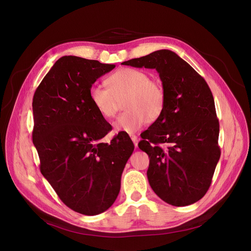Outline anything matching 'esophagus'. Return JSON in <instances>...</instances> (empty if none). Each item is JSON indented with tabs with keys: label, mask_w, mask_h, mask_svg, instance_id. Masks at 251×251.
Listing matches in <instances>:
<instances>
[{
	"label": "esophagus",
	"mask_w": 251,
	"mask_h": 251,
	"mask_svg": "<svg viewBox=\"0 0 251 251\" xmlns=\"http://www.w3.org/2000/svg\"><path fill=\"white\" fill-rule=\"evenodd\" d=\"M130 137H131V139H132V141H133V143H134L135 147L137 148V147H138V137H137L136 135H130Z\"/></svg>",
	"instance_id": "esophagus-1"
}]
</instances>
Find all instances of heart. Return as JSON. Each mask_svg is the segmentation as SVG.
<instances>
[{
    "instance_id": "1",
    "label": "heart",
    "mask_w": 251,
    "mask_h": 251,
    "mask_svg": "<svg viewBox=\"0 0 251 251\" xmlns=\"http://www.w3.org/2000/svg\"><path fill=\"white\" fill-rule=\"evenodd\" d=\"M108 88L93 85L89 100L93 108L104 118L115 116L119 101L124 98V108L113 126L116 131L133 134L145 123L157 120L164 111L166 95L162 84L150 79L144 70L122 68L107 79Z\"/></svg>"
}]
</instances>
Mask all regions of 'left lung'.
Segmentation results:
<instances>
[{
    "mask_svg": "<svg viewBox=\"0 0 251 251\" xmlns=\"http://www.w3.org/2000/svg\"><path fill=\"white\" fill-rule=\"evenodd\" d=\"M122 64L156 69L165 90L164 111L141 134L143 140L138 144L150 158L147 176L151 188L175 206L197 202L207 192L221 157L220 124L207 83L169 50Z\"/></svg>",
    "mask_w": 251,
    "mask_h": 251,
    "instance_id": "left-lung-1",
    "label": "left lung"
}]
</instances>
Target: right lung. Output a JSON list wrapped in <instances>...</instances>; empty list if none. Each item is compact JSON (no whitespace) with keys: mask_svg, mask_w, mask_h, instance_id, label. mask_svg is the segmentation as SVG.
Masks as SVG:
<instances>
[{"mask_svg":"<svg viewBox=\"0 0 251 251\" xmlns=\"http://www.w3.org/2000/svg\"><path fill=\"white\" fill-rule=\"evenodd\" d=\"M114 67L62 56L32 99V142L41 172L65 205L85 216L99 214L113 204L134 151L126 133H118L110 144L100 142L112 127L89 100L92 84Z\"/></svg>","mask_w":251,"mask_h":251,"instance_id":"obj_1","label":"right lung"}]
</instances>
